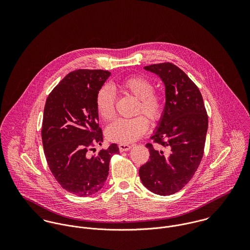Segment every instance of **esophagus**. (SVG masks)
<instances>
[{"label":"esophagus","mask_w":250,"mask_h":250,"mask_svg":"<svg viewBox=\"0 0 250 250\" xmlns=\"http://www.w3.org/2000/svg\"><path fill=\"white\" fill-rule=\"evenodd\" d=\"M118 147H119V150L121 151V152H124V151H128V150H130L131 149V145H129V144H123V143H121V144H119L118 145Z\"/></svg>","instance_id":"obj_1"}]
</instances>
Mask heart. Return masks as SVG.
Here are the masks:
<instances>
[{"instance_id": "b5f03b06", "label": "heart", "mask_w": 250, "mask_h": 250, "mask_svg": "<svg viewBox=\"0 0 250 250\" xmlns=\"http://www.w3.org/2000/svg\"><path fill=\"white\" fill-rule=\"evenodd\" d=\"M118 87L124 93L138 99L135 113L139 115L129 119H116L107 127L106 136L110 142L126 144L136 142L148 130L149 121L145 115L154 123L163 118L167 101L165 95L155 90L153 83L143 75H133L121 80ZM115 92L109 85L105 84L98 90L96 109L105 121H109L115 116Z\"/></svg>"}]
</instances>
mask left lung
Returning <instances> with one entry per match:
<instances>
[{"instance_id":"8db88e82","label":"left lung","mask_w":250,"mask_h":250,"mask_svg":"<svg viewBox=\"0 0 250 250\" xmlns=\"http://www.w3.org/2000/svg\"><path fill=\"white\" fill-rule=\"evenodd\" d=\"M160 76L166 85V111L151 137L158 149L147 143L150 156L139 173L152 192L170 195L194 175L204 154L208 114L201 92L188 75L173 63L144 67Z\"/></svg>"}]
</instances>
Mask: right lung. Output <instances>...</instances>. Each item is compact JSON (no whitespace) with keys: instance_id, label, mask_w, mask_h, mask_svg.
I'll list each match as a JSON object with an SVG mask.
<instances>
[{"instance_id":"obj_1","label":"right lung","mask_w":250,"mask_h":250,"mask_svg":"<svg viewBox=\"0 0 250 250\" xmlns=\"http://www.w3.org/2000/svg\"><path fill=\"white\" fill-rule=\"evenodd\" d=\"M109 75L101 69L70 72L51 91L44 107L41 137L49 168L62 188L81 197L103 188L110 158L119 153L112 143L91 155L103 143L96 95Z\"/></svg>"}]
</instances>
